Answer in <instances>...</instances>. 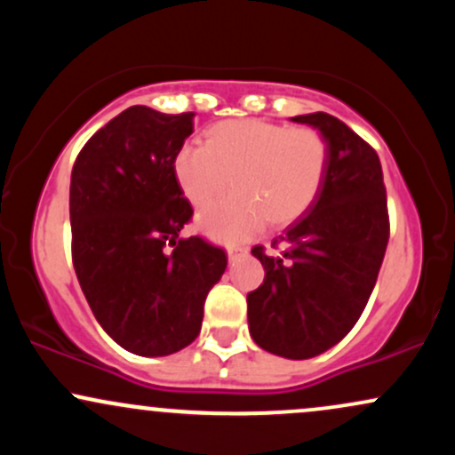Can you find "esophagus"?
Instances as JSON below:
<instances>
[{
  "mask_svg": "<svg viewBox=\"0 0 455 455\" xmlns=\"http://www.w3.org/2000/svg\"><path fill=\"white\" fill-rule=\"evenodd\" d=\"M245 252H248V250H245V248H237V245H231V248L227 250L228 263H235V260H237V259H242Z\"/></svg>",
  "mask_w": 455,
  "mask_h": 455,
  "instance_id": "1",
  "label": "esophagus"
}]
</instances>
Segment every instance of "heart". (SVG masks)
<instances>
[{
    "label": "heart",
    "instance_id": "1",
    "mask_svg": "<svg viewBox=\"0 0 455 455\" xmlns=\"http://www.w3.org/2000/svg\"><path fill=\"white\" fill-rule=\"evenodd\" d=\"M329 143L315 128L265 119H224L205 130V143H184L173 175L192 207H205L231 184L233 195L207 207L198 227L235 242L260 224L289 227L310 210L325 181Z\"/></svg>",
    "mask_w": 455,
    "mask_h": 455
}]
</instances>
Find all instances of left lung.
Returning <instances> with one entry per match:
<instances>
[{
  "label": "left lung",
  "instance_id": "1",
  "mask_svg": "<svg viewBox=\"0 0 455 455\" xmlns=\"http://www.w3.org/2000/svg\"><path fill=\"white\" fill-rule=\"evenodd\" d=\"M293 122L327 139V173L310 210L271 243L282 245L280 257L252 248L265 280L248 293V327L265 351L310 359L362 316L389 242V213L377 151L333 115H297Z\"/></svg>",
  "mask_w": 455,
  "mask_h": 455
}]
</instances>
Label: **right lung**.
<instances>
[{
    "label": "right lung",
    "mask_w": 455,
    "mask_h": 455,
    "mask_svg": "<svg viewBox=\"0 0 455 455\" xmlns=\"http://www.w3.org/2000/svg\"><path fill=\"white\" fill-rule=\"evenodd\" d=\"M192 128L195 113L137 104L98 130L72 166L78 284L104 331L140 357L195 342L207 293L227 269L222 248L180 237L192 205L175 181L173 156Z\"/></svg>",
    "instance_id": "obj_1"
}]
</instances>
